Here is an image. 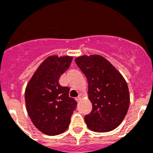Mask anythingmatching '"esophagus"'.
Returning a JSON list of instances; mask_svg holds the SVG:
<instances>
[{
	"label": "esophagus",
	"mask_w": 153,
	"mask_h": 153,
	"mask_svg": "<svg viewBox=\"0 0 153 153\" xmlns=\"http://www.w3.org/2000/svg\"><path fill=\"white\" fill-rule=\"evenodd\" d=\"M80 99H81L80 97H76V98L75 100H76V102H79V101L80 100Z\"/></svg>",
	"instance_id": "34e87169"
}]
</instances>
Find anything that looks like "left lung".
<instances>
[{
    "label": "left lung",
    "instance_id": "obj_1",
    "mask_svg": "<svg viewBox=\"0 0 153 153\" xmlns=\"http://www.w3.org/2000/svg\"><path fill=\"white\" fill-rule=\"evenodd\" d=\"M75 62L88 81L93 109L84 117L90 130L106 132L116 129L129 106L128 85L122 74L100 55L79 56Z\"/></svg>",
    "mask_w": 153,
    "mask_h": 153
}]
</instances>
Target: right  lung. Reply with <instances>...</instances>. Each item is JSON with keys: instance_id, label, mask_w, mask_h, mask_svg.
<instances>
[{"instance_id": "1", "label": "right lung", "mask_w": 153, "mask_h": 153, "mask_svg": "<svg viewBox=\"0 0 153 153\" xmlns=\"http://www.w3.org/2000/svg\"><path fill=\"white\" fill-rule=\"evenodd\" d=\"M73 56H50L36 69L25 90L27 111L40 132L56 136L67 130L76 102L69 97L70 88L59 84Z\"/></svg>"}]
</instances>
